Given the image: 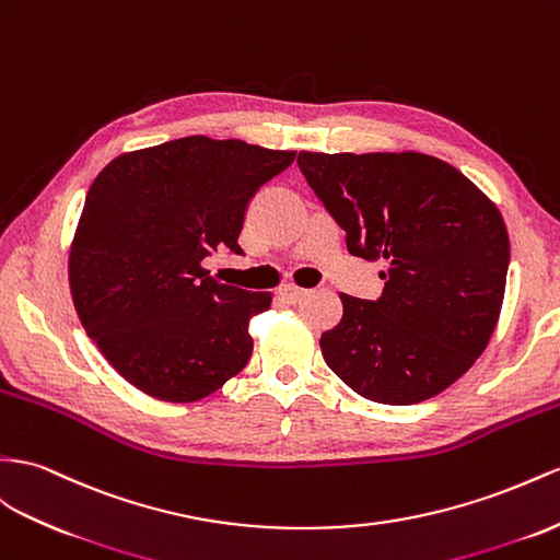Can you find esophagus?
Wrapping results in <instances>:
<instances>
[{"instance_id":"obj_1","label":"esophagus","mask_w":560,"mask_h":560,"mask_svg":"<svg viewBox=\"0 0 560 560\" xmlns=\"http://www.w3.org/2000/svg\"><path fill=\"white\" fill-rule=\"evenodd\" d=\"M277 295L281 300H285V303H298L300 298L307 295V291L300 289V285H295V283H285V285H281V289L277 291Z\"/></svg>"}]
</instances>
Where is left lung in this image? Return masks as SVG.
Here are the masks:
<instances>
[{"label": "left lung", "mask_w": 560, "mask_h": 560, "mask_svg": "<svg viewBox=\"0 0 560 560\" xmlns=\"http://www.w3.org/2000/svg\"><path fill=\"white\" fill-rule=\"evenodd\" d=\"M300 172L348 250L385 262L378 300L340 293L322 334L334 374L371 402L417 405L462 378L504 303L509 232L497 206L440 158L300 151Z\"/></svg>", "instance_id": "8db88e82"}]
</instances>
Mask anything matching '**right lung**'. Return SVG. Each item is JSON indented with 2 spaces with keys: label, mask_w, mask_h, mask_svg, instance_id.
Here are the masks:
<instances>
[{
  "label": "right lung",
  "mask_w": 560,
  "mask_h": 560,
  "mask_svg": "<svg viewBox=\"0 0 560 560\" xmlns=\"http://www.w3.org/2000/svg\"><path fill=\"white\" fill-rule=\"evenodd\" d=\"M293 161L295 151L196 135L98 172L68 281L84 331L127 383L163 402H196L248 364V322L271 295L214 281L203 260L222 246L243 253L250 198Z\"/></svg>",
  "instance_id": "right-lung-1"
}]
</instances>
